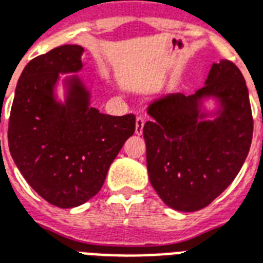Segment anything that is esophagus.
Here are the masks:
<instances>
[{
	"mask_svg": "<svg viewBox=\"0 0 263 263\" xmlns=\"http://www.w3.org/2000/svg\"><path fill=\"white\" fill-rule=\"evenodd\" d=\"M142 129H144V118L137 117V119H136V134H137V136H141Z\"/></svg>",
	"mask_w": 263,
	"mask_h": 263,
	"instance_id": "34e87169",
	"label": "esophagus"
}]
</instances>
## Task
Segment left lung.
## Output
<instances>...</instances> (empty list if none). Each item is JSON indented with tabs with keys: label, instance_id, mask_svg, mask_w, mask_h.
Wrapping results in <instances>:
<instances>
[{
	"label": "left lung",
	"instance_id": "left-lung-1",
	"mask_svg": "<svg viewBox=\"0 0 263 263\" xmlns=\"http://www.w3.org/2000/svg\"><path fill=\"white\" fill-rule=\"evenodd\" d=\"M214 102V108L206 103ZM144 125L151 184L179 212L208 206L240 171L253 140L249 89L238 66L221 60L194 95L149 103Z\"/></svg>",
	"mask_w": 263,
	"mask_h": 263
}]
</instances>
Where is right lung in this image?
Here are the masks:
<instances>
[{
  "instance_id": "right-lung-1",
  "label": "right lung",
  "mask_w": 263,
  "mask_h": 263,
  "mask_svg": "<svg viewBox=\"0 0 263 263\" xmlns=\"http://www.w3.org/2000/svg\"><path fill=\"white\" fill-rule=\"evenodd\" d=\"M84 48L65 45L29 61L14 91L8 142L14 164L42 198L74 208L102 189L111 163L136 130L133 114L114 117L91 107L77 73ZM60 74L65 99L56 96Z\"/></svg>"
}]
</instances>
